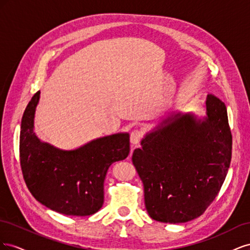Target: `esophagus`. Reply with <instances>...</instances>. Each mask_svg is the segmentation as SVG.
I'll return each mask as SVG.
<instances>
[{"mask_svg": "<svg viewBox=\"0 0 250 250\" xmlns=\"http://www.w3.org/2000/svg\"><path fill=\"white\" fill-rule=\"evenodd\" d=\"M143 137V132L140 129H134L130 133V142L132 145H137Z\"/></svg>", "mask_w": 250, "mask_h": 250, "instance_id": "obj_1", "label": "esophagus"}]
</instances>
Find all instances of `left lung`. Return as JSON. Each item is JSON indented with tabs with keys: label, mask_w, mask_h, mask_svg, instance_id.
<instances>
[{
	"label": "left lung",
	"mask_w": 250,
	"mask_h": 250,
	"mask_svg": "<svg viewBox=\"0 0 250 250\" xmlns=\"http://www.w3.org/2000/svg\"><path fill=\"white\" fill-rule=\"evenodd\" d=\"M207 117L177 113L145 135L132 163L153 220L185 223L201 216L224 183L232 137L225 104L208 95Z\"/></svg>",
	"instance_id": "8db88e82"
}]
</instances>
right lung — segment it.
Listing matches in <instances>:
<instances>
[{
	"instance_id": "right-lung-1",
	"label": "right lung",
	"mask_w": 250,
	"mask_h": 250,
	"mask_svg": "<svg viewBox=\"0 0 250 250\" xmlns=\"http://www.w3.org/2000/svg\"><path fill=\"white\" fill-rule=\"evenodd\" d=\"M41 92L28 103L21 118L20 162L33 197L67 216H89L104 201V179L110 165L129 154L128 133L99 138L75 150H62L42 142L33 131Z\"/></svg>"
}]
</instances>
